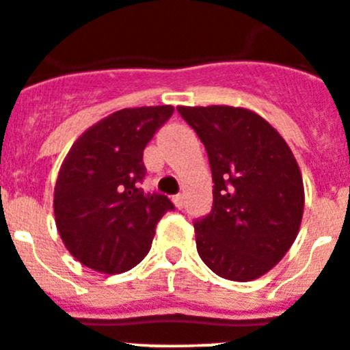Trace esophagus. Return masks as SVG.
<instances>
[{"instance_id": "34e87169", "label": "esophagus", "mask_w": 350, "mask_h": 350, "mask_svg": "<svg viewBox=\"0 0 350 350\" xmlns=\"http://www.w3.org/2000/svg\"><path fill=\"white\" fill-rule=\"evenodd\" d=\"M172 201H173V204L177 206L178 209H182V208H184V196H182V194L173 196V198H172Z\"/></svg>"}]
</instances>
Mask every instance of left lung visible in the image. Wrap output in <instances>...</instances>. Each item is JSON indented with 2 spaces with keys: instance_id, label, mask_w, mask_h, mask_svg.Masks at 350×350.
I'll list each match as a JSON object with an SVG mask.
<instances>
[{
  "instance_id": "obj_1",
  "label": "left lung",
  "mask_w": 350,
  "mask_h": 350,
  "mask_svg": "<svg viewBox=\"0 0 350 350\" xmlns=\"http://www.w3.org/2000/svg\"><path fill=\"white\" fill-rule=\"evenodd\" d=\"M208 152L211 213L196 219V245L218 277H262L294 244L304 211L297 161L258 113L234 106H178Z\"/></svg>"
}]
</instances>
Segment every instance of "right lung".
Returning <instances> with one entry per match:
<instances>
[{
    "label": "right lung",
    "instance_id": "1",
    "mask_svg": "<svg viewBox=\"0 0 350 350\" xmlns=\"http://www.w3.org/2000/svg\"><path fill=\"white\" fill-rule=\"evenodd\" d=\"M173 106L111 113L73 142L55 185V221L63 244L88 268L115 275L151 249L158 221L173 202L146 194L144 148Z\"/></svg>",
    "mask_w": 350,
    "mask_h": 350
}]
</instances>
